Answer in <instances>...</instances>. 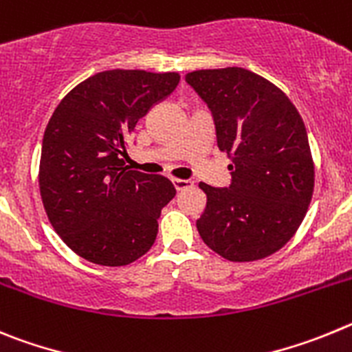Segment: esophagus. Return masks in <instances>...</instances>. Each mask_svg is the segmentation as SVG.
<instances>
[{
	"instance_id": "esophagus-1",
	"label": "esophagus",
	"mask_w": 352,
	"mask_h": 352,
	"mask_svg": "<svg viewBox=\"0 0 352 352\" xmlns=\"http://www.w3.org/2000/svg\"><path fill=\"white\" fill-rule=\"evenodd\" d=\"M172 182H173V186H175V189L177 191H184V189H189V188H192V180H189V179H172Z\"/></svg>"
}]
</instances>
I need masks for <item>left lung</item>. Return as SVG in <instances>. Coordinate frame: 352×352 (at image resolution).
Returning <instances> with one entry per match:
<instances>
[{
    "label": "left lung",
    "mask_w": 352,
    "mask_h": 352,
    "mask_svg": "<svg viewBox=\"0 0 352 352\" xmlns=\"http://www.w3.org/2000/svg\"><path fill=\"white\" fill-rule=\"evenodd\" d=\"M186 82L212 110L231 186L199 182L207 207L196 228L228 261H256L283 249L314 192V160L302 116L289 98L249 69H196Z\"/></svg>",
    "instance_id": "1"
}]
</instances>
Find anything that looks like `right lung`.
<instances>
[{"mask_svg": "<svg viewBox=\"0 0 352 352\" xmlns=\"http://www.w3.org/2000/svg\"><path fill=\"white\" fill-rule=\"evenodd\" d=\"M180 75L109 69L85 78L54 110L45 128L38 184L63 242L80 258L124 267L153 247L172 180L126 166L138 119L173 93Z\"/></svg>", "mask_w": 352, "mask_h": 352, "instance_id": "1", "label": "right lung"}]
</instances>
